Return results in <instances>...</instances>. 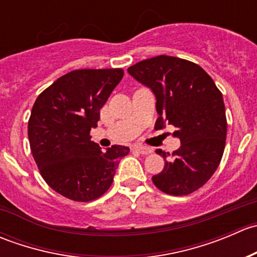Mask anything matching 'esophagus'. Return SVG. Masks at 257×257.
<instances>
[{
	"label": "esophagus",
	"mask_w": 257,
	"mask_h": 257,
	"mask_svg": "<svg viewBox=\"0 0 257 257\" xmlns=\"http://www.w3.org/2000/svg\"><path fill=\"white\" fill-rule=\"evenodd\" d=\"M133 149L136 150V152L141 153V154H143V155L150 154V153H152V149H150V148H148V147H144V145H134Z\"/></svg>",
	"instance_id": "esophagus-1"
}]
</instances>
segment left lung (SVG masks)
<instances>
[{
	"mask_svg": "<svg viewBox=\"0 0 257 257\" xmlns=\"http://www.w3.org/2000/svg\"><path fill=\"white\" fill-rule=\"evenodd\" d=\"M128 73L155 94V128L172 124L181 143L172 155L157 149L165 165L153 183L170 195L194 193L212 177L224 154L227 123L221 92L200 66L178 57L144 59Z\"/></svg>",
	"mask_w": 257,
	"mask_h": 257,
	"instance_id": "obj_1",
	"label": "left lung"
}]
</instances>
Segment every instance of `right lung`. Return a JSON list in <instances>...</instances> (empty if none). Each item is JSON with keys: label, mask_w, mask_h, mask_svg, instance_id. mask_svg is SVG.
Returning <instances> with one entry per match:
<instances>
[{"label": "right lung", "mask_w": 257, "mask_h": 257, "mask_svg": "<svg viewBox=\"0 0 257 257\" xmlns=\"http://www.w3.org/2000/svg\"><path fill=\"white\" fill-rule=\"evenodd\" d=\"M124 76L121 68L76 69L59 77L37 97L28 120L33 159L46 183L74 201H92L113 183L128 147L105 152L90 141L100 108Z\"/></svg>", "instance_id": "add662e5"}]
</instances>
